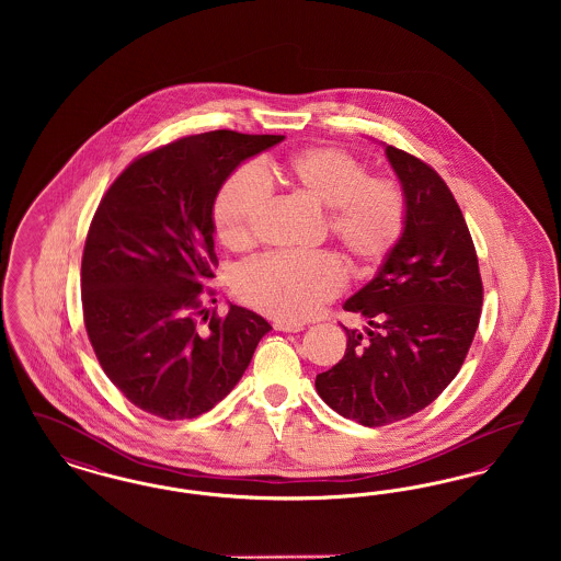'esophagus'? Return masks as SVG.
Returning a JSON list of instances; mask_svg holds the SVG:
<instances>
[{"mask_svg":"<svg viewBox=\"0 0 561 561\" xmlns=\"http://www.w3.org/2000/svg\"><path fill=\"white\" fill-rule=\"evenodd\" d=\"M273 328L279 330V332H300L305 325L296 323V321H275Z\"/></svg>","mask_w":561,"mask_h":561,"instance_id":"1","label":"esophagus"}]
</instances>
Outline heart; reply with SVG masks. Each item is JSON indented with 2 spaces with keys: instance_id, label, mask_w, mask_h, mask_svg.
I'll return each mask as SVG.
<instances>
[{
  "instance_id": "heart-1",
  "label": "heart",
  "mask_w": 561,
  "mask_h": 561,
  "mask_svg": "<svg viewBox=\"0 0 561 561\" xmlns=\"http://www.w3.org/2000/svg\"><path fill=\"white\" fill-rule=\"evenodd\" d=\"M268 179L325 213L328 236L353 267L380 263L400 240L405 199L389 176H368L364 163L336 147H309L271 163ZM268 202L256 165H241L214 199V231L231 250L254 241ZM343 288L339 263L328 254H273L241 268L236 293L268 318L302 321Z\"/></svg>"
}]
</instances>
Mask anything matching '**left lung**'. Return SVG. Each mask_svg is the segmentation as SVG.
<instances>
[{
	"instance_id": "obj_1",
	"label": "left lung",
	"mask_w": 561,
	"mask_h": 561,
	"mask_svg": "<svg viewBox=\"0 0 561 561\" xmlns=\"http://www.w3.org/2000/svg\"><path fill=\"white\" fill-rule=\"evenodd\" d=\"M405 199L400 240L373 279L345 300L366 320L345 357L318 374L341 416L382 427L427 408L460 370L480 323L478 254L453 191L425 161L382 145Z\"/></svg>"
}]
</instances>
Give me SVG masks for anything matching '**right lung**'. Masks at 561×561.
<instances>
[{
  "label": "right lung",
  "mask_w": 561,
  "mask_h": 561,
  "mask_svg": "<svg viewBox=\"0 0 561 561\" xmlns=\"http://www.w3.org/2000/svg\"><path fill=\"white\" fill-rule=\"evenodd\" d=\"M284 138H181L134 160L101 199L81 259L83 321L108 380L136 408L165 421L208 412L271 330L231 302L204 330L195 316L216 265L214 199L238 165Z\"/></svg>",
  "instance_id": "obj_1"
}]
</instances>
